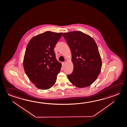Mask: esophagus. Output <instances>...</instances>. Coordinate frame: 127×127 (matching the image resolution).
Here are the masks:
<instances>
[{
	"mask_svg": "<svg viewBox=\"0 0 127 127\" xmlns=\"http://www.w3.org/2000/svg\"><path fill=\"white\" fill-rule=\"evenodd\" d=\"M65 63L64 62H62V66H64V65H65Z\"/></svg>",
	"mask_w": 127,
	"mask_h": 127,
	"instance_id": "esophagus-1",
	"label": "esophagus"
}]
</instances>
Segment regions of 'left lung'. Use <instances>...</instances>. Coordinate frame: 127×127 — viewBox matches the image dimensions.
<instances>
[{
  "label": "left lung",
  "mask_w": 127,
  "mask_h": 127,
  "mask_svg": "<svg viewBox=\"0 0 127 127\" xmlns=\"http://www.w3.org/2000/svg\"><path fill=\"white\" fill-rule=\"evenodd\" d=\"M72 53L74 69L68 75L70 82L76 87L85 88L93 83L100 73L101 61L94 40L79 31L63 34Z\"/></svg>",
  "instance_id": "obj_1"
}]
</instances>
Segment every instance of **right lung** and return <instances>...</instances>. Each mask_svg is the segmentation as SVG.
<instances>
[{
  "label": "right lung",
  "instance_id": "obj_1",
  "mask_svg": "<svg viewBox=\"0 0 127 127\" xmlns=\"http://www.w3.org/2000/svg\"><path fill=\"white\" fill-rule=\"evenodd\" d=\"M62 33L46 31L31 39L26 48L24 68L29 78L37 88L46 90L56 82L62 64L54 50Z\"/></svg>",
  "mask_w": 127,
  "mask_h": 127
}]
</instances>
